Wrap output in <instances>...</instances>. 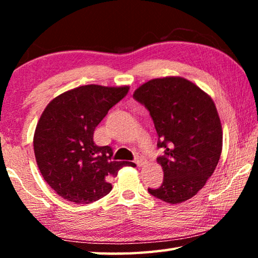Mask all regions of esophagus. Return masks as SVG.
Wrapping results in <instances>:
<instances>
[{
    "instance_id": "obj_1",
    "label": "esophagus",
    "mask_w": 258,
    "mask_h": 258,
    "mask_svg": "<svg viewBox=\"0 0 258 258\" xmlns=\"http://www.w3.org/2000/svg\"><path fill=\"white\" fill-rule=\"evenodd\" d=\"M135 164H137L139 167H141V166L145 164V158H143V156L141 154H137L135 155Z\"/></svg>"
}]
</instances>
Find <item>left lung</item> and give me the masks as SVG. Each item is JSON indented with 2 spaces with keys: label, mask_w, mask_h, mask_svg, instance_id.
<instances>
[{
  "label": "left lung",
  "mask_w": 258,
  "mask_h": 258,
  "mask_svg": "<svg viewBox=\"0 0 258 258\" xmlns=\"http://www.w3.org/2000/svg\"><path fill=\"white\" fill-rule=\"evenodd\" d=\"M134 99L149 110L158 134L157 158L164 181L148 189L154 197L180 204L202 190L215 171L223 133L215 103L195 83L178 76L155 78L134 91Z\"/></svg>",
  "instance_id": "obj_1"
}]
</instances>
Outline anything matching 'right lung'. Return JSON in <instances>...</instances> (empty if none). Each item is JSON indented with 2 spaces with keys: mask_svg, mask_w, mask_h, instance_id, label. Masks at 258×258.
<instances>
[{
  "mask_svg": "<svg viewBox=\"0 0 258 258\" xmlns=\"http://www.w3.org/2000/svg\"><path fill=\"white\" fill-rule=\"evenodd\" d=\"M128 86L83 85L55 97L41 115L34 152L42 176L60 197L76 204L97 202L111 191L109 181L128 161L112 160L109 146L93 141L94 130Z\"/></svg>",
  "mask_w": 258,
  "mask_h": 258,
  "instance_id": "1",
  "label": "right lung"
}]
</instances>
